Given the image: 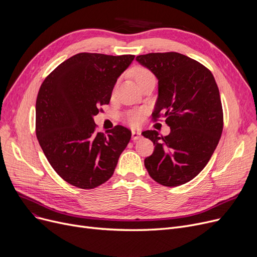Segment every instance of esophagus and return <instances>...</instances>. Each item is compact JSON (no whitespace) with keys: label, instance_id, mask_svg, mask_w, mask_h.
I'll use <instances>...</instances> for the list:
<instances>
[{"label":"esophagus","instance_id":"obj_1","mask_svg":"<svg viewBox=\"0 0 257 257\" xmlns=\"http://www.w3.org/2000/svg\"><path fill=\"white\" fill-rule=\"evenodd\" d=\"M142 139V132L138 130H132V141L137 142Z\"/></svg>","mask_w":257,"mask_h":257}]
</instances>
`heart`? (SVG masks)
Segmentation results:
<instances>
[{
    "label": "heart",
    "mask_w": 257,
    "mask_h": 257,
    "mask_svg": "<svg viewBox=\"0 0 257 257\" xmlns=\"http://www.w3.org/2000/svg\"><path fill=\"white\" fill-rule=\"evenodd\" d=\"M134 77H136L138 84H141L142 82H144V81H146V80L154 79V76L152 75V73L150 71L146 70V69H143V67H140V69H138L136 71ZM126 118L128 120V123L131 124L132 126H138L142 123V120H143V112L139 111V110L129 111L126 115Z\"/></svg>",
    "instance_id": "heart-1"
}]
</instances>
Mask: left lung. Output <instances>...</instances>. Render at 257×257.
Segmentation results:
<instances>
[{
    "label": "left lung",
    "mask_w": 257,
    "mask_h": 257,
    "mask_svg": "<svg viewBox=\"0 0 257 257\" xmlns=\"http://www.w3.org/2000/svg\"><path fill=\"white\" fill-rule=\"evenodd\" d=\"M137 61L158 80L154 117L163 115L171 128L167 137L156 130L142 132L155 149L145 159L153 180L178 186L205 168L223 131V109L215 80L205 66L176 52L150 53Z\"/></svg>",
    "instance_id": "obj_1"
}]
</instances>
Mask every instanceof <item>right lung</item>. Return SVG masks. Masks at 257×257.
I'll return each instance as SVG.
<instances>
[{
	"instance_id": "obj_1",
	"label": "right lung",
	"mask_w": 257,
	"mask_h": 257,
	"mask_svg": "<svg viewBox=\"0 0 257 257\" xmlns=\"http://www.w3.org/2000/svg\"><path fill=\"white\" fill-rule=\"evenodd\" d=\"M134 55L79 53L59 64L36 99V137L55 172L74 186L90 190L109 179L131 131L117 125L96 132L93 116L108 104L118 77Z\"/></svg>"
}]
</instances>
